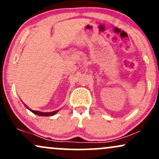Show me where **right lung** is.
Instances as JSON below:
<instances>
[{
  "label": "right lung",
  "instance_id": "1",
  "mask_svg": "<svg viewBox=\"0 0 159 159\" xmlns=\"http://www.w3.org/2000/svg\"><path fill=\"white\" fill-rule=\"evenodd\" d=\"M27 107L28 110H30L31 112L34 113V114H35L36 115H38V116H53V115L56 114L58 112V110L57 111H52V112H40V111H34V110H31V109L29 108L28 107L25 106Z\"/></svg>",
  "mask_w": 159,
  "mask_h": 159
}]
</instances>
